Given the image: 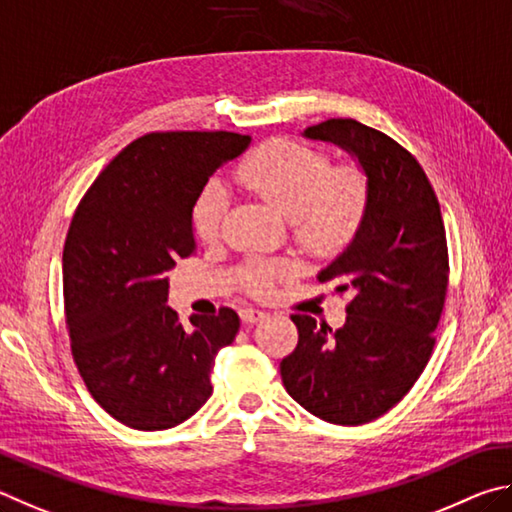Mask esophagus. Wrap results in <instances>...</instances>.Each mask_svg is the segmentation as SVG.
<instances>
[{"instance_id":"34e87169","label":"esophagus","mask_w":512,"mask_h":512,"mask_svg":"<svg viewBox=\"0 0 512 512\" xmlns=\"http://www.w3.org/2000/svg\"><path fill=\"white\" fill-rule=\"evenodd\" d=\"M267 315L263 310H256V308H242L240 310V319L242 324H258V321H263Z\"/></svg>"}]
</instances>
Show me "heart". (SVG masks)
Wrapping results in <instances>:
<instances>
[{
  "mask_svg": "<svg viewBox=\"0 0 512 512\" xmlns=\"http://www.w3.org/2000/svg\"><path fill=\"white\" fill-rule=\"evenodd\" d=\"M240 186L261 197L290 220L294 240L310 254H335L364 227L371 211L373 186L362 166H333L328 152L292 139H274L236 168ZM229 195L211 182L193 204V229L200 240L218 238ZM292 272L285 261L251 258L240 270V281L251 294H270Z\"/></svg>",
  "mask_w": 512,
  "mask_h": 512,
  "instance_id": "1",
  "label": "heart"
}]
</instances>
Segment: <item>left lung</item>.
<instances>
[{
	"label": "left lung",
	"mask_w": 512,
	"mask_h": 512,
	"mask_svg": "<svg viewBox=\"0 0 512 512\" xmlns=\"http://www.w3.org/2000/svg\"><path fill=\"white\" fill-rule=\"evenodd\" d=\"M308 139L353 152L373 186L371 211L319 281L351 294L335 330L292 315L299 344L281 362L290 396L333 425H364L407 396L432 357L450 258L441 204L423 166L389 134L355 119H328Z\"/></svg>",
	"instance_id": "8db88e82"
}]
</instances>
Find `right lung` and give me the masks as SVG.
Wrapping results in <instances>:
<instances>
[{"label":"right lung","instance_id":"add662e5","mask_svg":"<svg viewBox=\"0 0 512 512\" xmlns=\"http://www.w3.org/2000/svg\"><path fill=\"white\" fill-rule=\"evenodd\" d=\"M236 132H150L125 146L80 200L62 251L71 355L107 414L141 432L191 418L213 393L215 355L240 328L231 308L179 321L168 272L195 254L193 204Z\"/></svg>","mask_w":512,"mask_h":512}]
</instances>
